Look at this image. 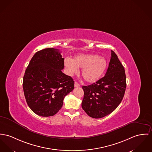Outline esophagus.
<instances>
[{"label":"esophagus","mask_w":152,"mask_h":152,"mask_svg":"<svg viewBox=\"0 0 152 152\" xmlns=\"http://www.w3.org/2000/svg\"><path fill=\"white\" fill-rule=\"evenodd\" d=\"M74 86H75V87H80V85L78 82H75V83H74Z\"/></svg>","instance_id":"esophagus-1"}]
</instances>
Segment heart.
Here are the masks:
<instances>
[{"label":"heart","mask_w":152,"mask_h":152,"mask_svg":"<svg viewBox=\"0 0 152 152\" xmlns=\"http://www.w3.org/2000/svg\"><path fill=\"white\" fill-rule=\"evenodd\" d=\"M64 66L70 75L77 72L78 68L82 69L81 75L84 80L93 83L101 79L107 68L108 61L98 55H80L72 60L66 59Z\"/></svg>","instance_id":"obj_1"}]
</instances>
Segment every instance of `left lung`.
<instances>
[{
  "label": "left lung",
  "mask_w": 152,
  "mask_h": 152,
  "mask_svg": "<svg viewBox=\"0 0 152 152\" xmlns=\"http://www.w3.org/2000/svg\"><path fill=\"white\" fill-rule=\"evenodd\" d=\"M126 88L124 67L118 56L111 51V57L105 76L96 82L83 86L84 96L82 108L91 118H103L120 104Z\"/></svg>",
  "instance_id": "obj_1"
}]
</instances>
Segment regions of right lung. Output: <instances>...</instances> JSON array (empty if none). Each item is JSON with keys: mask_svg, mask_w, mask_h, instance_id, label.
Returning <instances> with one entry per match:
<instances>
[{"mask_svg": "<svg viewBox=\"0 0 152 152\" xmlns=\"http://www.w3.org/2000/svg\"><path fill=\"white\" fill-rule=\"evenodd\" d=\"M64 67V58L57 49L45 48L32 57L23 76V89L28 106L36 114L55 115L74 89V81L62 72Z\"/></svg>", "mask_w": 152, "mask_h": 152, "instance_id": "add662e5", "label": "right lung"}]
</instances>
